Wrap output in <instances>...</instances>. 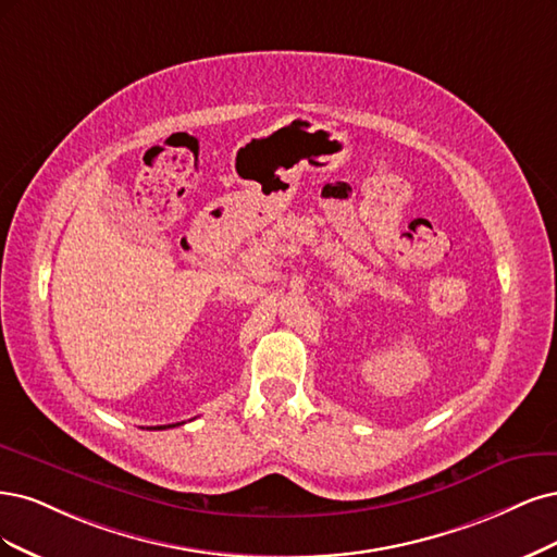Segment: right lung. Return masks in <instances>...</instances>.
Returning <instances> with one entry per match:
<instances>
[{
  "label": "right lung",
  "mask_w": 557,
  "mask_h": 557,
  "mask_svg": "<svg viewBox=\"0 0 557 557\" xmlns=\"http://www.w3.org/2000/svg\"><path fill=\"white\" fill-rule=\"evenodd\" d=\"M175 425H181V423H173V425H164V428H175ZM164 428H161V425H157L154 430H164Z\"/></svg>",
  "instance_id": "right-lung-1"
}]
</instances>
